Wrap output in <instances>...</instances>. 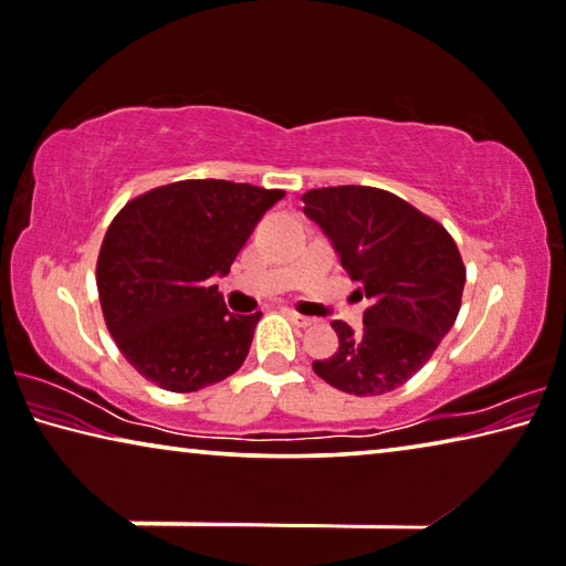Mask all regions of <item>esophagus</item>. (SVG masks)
Returning <instances> with one entry per match:
<instances>
[{
  "instance_id": "obj_1",
  "label": "esophagus",
  "mask_w": 566,
  "mask_h": 566,
  "mask_svg": "<svg viewBox=\"0 0 566 566\" xmlns=\"http://www.w3.org/2000/svg\"><path fill=\"white\" fill-rule=\"evenodd\" d=\"M285 313H289V318L293 321L295 326H301V328H306V326H313V324H316V318L303 316V313H298V311H291V308H289Z\"/></svg>"
}]
</instances>
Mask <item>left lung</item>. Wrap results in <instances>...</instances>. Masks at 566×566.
<instances>
[{
    "label": "left lung",
    "instance_id": "left-lung-1",
    "mask_svg": "<svg viewBox=\"0 0 566 566\" xmlns=\"http://www.w3.org/2000/svg\"><path fill=\"white\" fill-rule=\"evenodd\" d=\"M301 199L344 271L361 283L356 293L371 301L361 332L334 321L338 352L313 361V371L356 397L392 392L455 324L465 285L458 245L442 224L385 189L324 187Z\"/></svg>",
    "mask_w": 566,
    "mask_h": 566
}]
</instances>
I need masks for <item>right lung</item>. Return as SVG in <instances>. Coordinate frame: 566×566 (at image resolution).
Wrapping results in <instances>:
<instances>
[{"label": "right lung", "mask_w": 566, "mask_h": 566, "mask_svg": "<svg viewBox=\"0 0 566 566\" xmlns=\"http://www.w3.org/2000/svg\"><path fill=\"white\" fill-rule=\"evenodd\" d=\"M283 189L185 179L136 197L103 238V318L132 367L169 392H197L238 371L263 313H230L212 285L228 275Z\"/></svg>", "instance_id": "obj_1"}]
</instances>
